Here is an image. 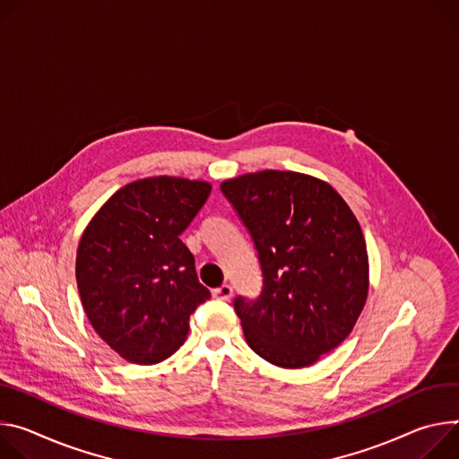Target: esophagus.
<instances>
[{
    "label": "esophagus",
    "mask_w": 459,
    "mask_h": 459,
    "mask_svg": "<svg viewBox=\"0 0 459 459\" xmlns=\"http://www.w3.org/2000/svg\"><path fill=\"white\" fill-rule=\"evenodd\" d=\"M231 295H233V288L230 284H222L213 290V297L221 299V300H230Z\"/></svg>",
    "instance_id": "34e87169"
}]
</instances>
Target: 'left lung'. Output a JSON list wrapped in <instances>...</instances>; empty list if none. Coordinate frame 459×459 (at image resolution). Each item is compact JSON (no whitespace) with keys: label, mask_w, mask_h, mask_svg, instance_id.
<instances>
[{"label":"left lung","mask_w":459,"mask_h":459,"mask_svg":"<svg viewBox=\"0 0 459 459\" xmlns=\"http://www.w3.org/2000/svg\"><path fill=\"white\" fill-rule=\"evenodd\" d=\"M259 251L257 300L235 299L246 342L268 363L304 368L337 348L368 297L363 230L325 180L266 169L221 184Z\"/></svg>","instance_id":"1"}]
</instances>
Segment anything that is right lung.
<instances>
[{
    "label": "right lung",
    "instance_id": "add662e5",
    "mask_svg": "<svg viewBox=\"0 0 459 459\" xmlns=\"http://www.w3.org/2000/svg\"><path fill=\"white\" fill-rule=\"evenodd\" d=\"M212 184L149 177L120 187L101 206L76 251V282L96 333L120 358L155 365L186 341L189 316L212 297L180 240Z\"/></svg>",
    "mask_w": 459,
    "mask_h": 459
}]
</instances>
